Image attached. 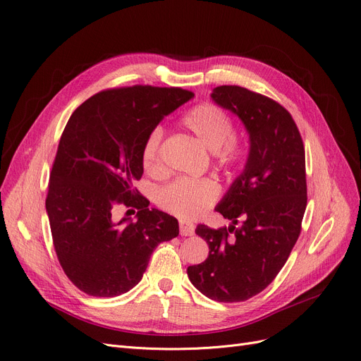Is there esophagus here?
<instances>
[{
  "label": "esophagus",
  "instance_id": "obj_1",
  "mask_svg": "<svg viewBox=\"0 0 361 361\" xmlns=\"http://www.w3.org/2000/svg\"><path fill=\"white\" fill-rule=\"evenodd\" d=\"M179 231H180V235L185 237H191L195 233V226L191 222H186V221H180L179 224Z\"/></svg>",
  "mask_w": 361,
  "mask_h": 361
}]
</instances>
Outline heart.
Here are the masks:
<instances>
[{"label": "heart", "mask_w": 361, "mask_h": 361, "mask_svg": "<svg viewBox=\"0 0 361 361\" xmlns=\"http://www.w3.org/2000/svg\"><path fill=\"white\" fill-rule=\"evenodd\" d=\"M182 126L195 136L206 149L213 152L225 166L241 161L243 151L234 140V124L229 115L212 104H201L186 112ZM161 127H155L142 148V164L152 176L163 173L160 147ZM218 186L209 179H176L158 192V204L183 219H195L218 198Z\"/></svg>", "instance_id": "heart-1"}]
</instances>
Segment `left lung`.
<instances>
[{
	"label": "left lung",
	"instance_id": "8db88e82",
	"mask_svg": "<svg viewBox=\"0 0 361 361\" xmlns=\"http://www.w3.org/2000/svg\"><path fill=\"white\" fill-rule=\"evenodd\" d=\"M210 97L241 120L250 148L241 175L216 206L231 225L197 226L209 256L186 272L209 299L241 302L277 277L300 234L305 149L292 115L276 100L238 85H219Z\"/></svg>",
	"mask_w": 361,
	"mask_h": 361
}]
</instances>
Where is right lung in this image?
<instances>
[{"mask_svg": "<svg viewBox=\"0 0 361 361\" xmlns=\"http://www.w3.org/2000/svg\"><path fill=\"white\" fill-rule=\"evenodd\" d=\"M192 97L178 87L133 85L100 92L71 115L46 210L57 259L81 292L114 298L133 289L154 249L179 235L178 219L149 209L133 183L142 178L148 135ZM120 204L138 209L136 221L113 219Z\"/></svg>", "mask_w": 361, "mask_h": 361, "instance_id": "add662e5", "label": "right lung"}]
</instances>
